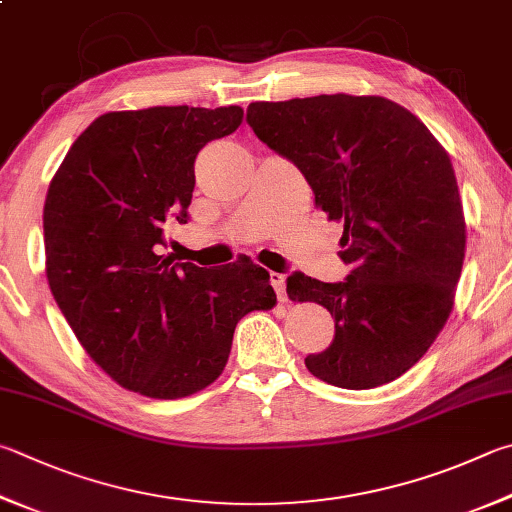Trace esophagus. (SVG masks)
<instances>
[{
    "label": "esophagus",
    "mask_w": 512,
    "mask_h": 512,
    "mask_svg": "<svg viewBox=\"0 0 512 512\" xmlns=\"http://www.w3.org/2000/svg\"><path fill=\"white\" fill-rule=\"evenodd\" d=\"M271 284L277 293V300L286 302V277L282 273H271Z\"/></svg>",
    "instance_id": "1"
}]
</instances>
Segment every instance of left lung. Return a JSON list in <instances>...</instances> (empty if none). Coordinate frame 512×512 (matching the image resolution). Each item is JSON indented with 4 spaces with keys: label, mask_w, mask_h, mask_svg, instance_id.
I'll list each match as a JSON object with an SVG mask.
<instances>
[{
    "label": "left lung",
    "mask_w": 512,
    "mask_h": 512,
    "mask_svg": "<svg viewBox=\"0 0 512 512\" xmlns=\"http://www.w3.org/2000/svg\"><path fill=\"white\" fill-rule=\"evenodd\" d=\"M248 125L304 174L315 206L342 221L345 282L293 273L286 293L336 322L306 369L342 389L392 383L448 322L466 257V219L448 152L412 111L380 96L250 102Z\"/></svg>",
    "instance_id": "left-lung-1"
}]
</instances>
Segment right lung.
Instances as JSON below:
<instances>
[{"label": "right lung", "instance_id": "add662e5", "mask_svg": "<svg viewBox=\"0 0 512 512\" xmlns=\"http://www.w3.org/2000/svg\"><path fill=\"white\" fill-rule=\"evenodd\" d=\"M244 109L109 111L82 132L46 192V280L89 358L129 392L183 398L224 371L232 333L273 309L253 262L199 268L161 255L170 219L188 224L194 161Z\"/></svg>", "mask_w": 512, "mask_h": 512}]
</instances>
